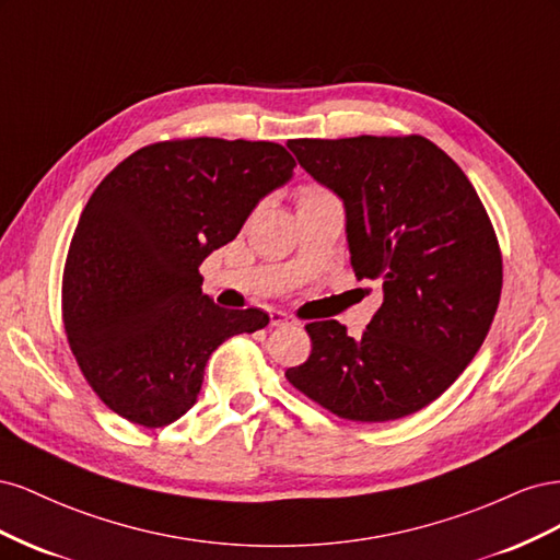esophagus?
Segmentation results:
<instances>
[{
    "label": "esophagus",
    "mask_w": 560,
    "mask_h": 560,
    "mask_svg": "<svg viewBox=\"0 0 560 560\" xmlns=\"http://www.w3.org/2000/svg\"><path fill=\"white\" fill-rule=\"evenodd\" d=\"M282 325H294V317H290L282 311H270V327H282Z\"/></svg>",
    "instance_id": "obj_1"
}]
</instances>
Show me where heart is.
<instances>
[{"label": "heart", "instance_id": "b5f03b06", "mask_svg": "<svg viewBox=\"0 0 560 560\" xmlns=\"http://www.w3.org/2000/svg\"><path fill=\"white\" fill-rule=\"evenodd\" d=\"M317 194H327V191L317 189V186H306V189H303V194H301V196H317Z\"/></svg>", "mask_w": 560, "mask_h": 560}]
</instances>
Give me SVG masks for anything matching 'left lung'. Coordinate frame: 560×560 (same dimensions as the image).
<instances>
[{
  "mask_svg": "<svg viewBox=\"0 0 560 560\" xmlns=\"http://www.w3.org/2000/svg\"><path fill=\"white\" fill-rule=\"evenodd\" d=\"M287 147L343 200L352 270L381 284L383 303L358 338L336 319L311 322V358L284 376L338 418L411 416L463 374L495 317L502 257L483 202L420 135Z\"/></svg>",
  "mask_w": 560,
  "mask_h": 560,
  "instance_id": "left-lung-1",
  "label": "left lung"
}]
</instances>
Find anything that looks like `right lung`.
<instances>
[{"instance_id":"obj_1","label":"right lung","mask_w":560,"mask_h":560,"mask_svg":"<svg viewBox=\"0 0 560 560\" xmlns=\"http://www.w3.org/2000/svg\"><path fill=\"white\" fill-rule=\"evenodd\" d=\"M276 142L194 138L135 151L100 182L67 252L62 322L95 395L144 428L196 404L210 354L268 325L202 294L200 264L294 175Z\"/></svg>"}]
</instances>
